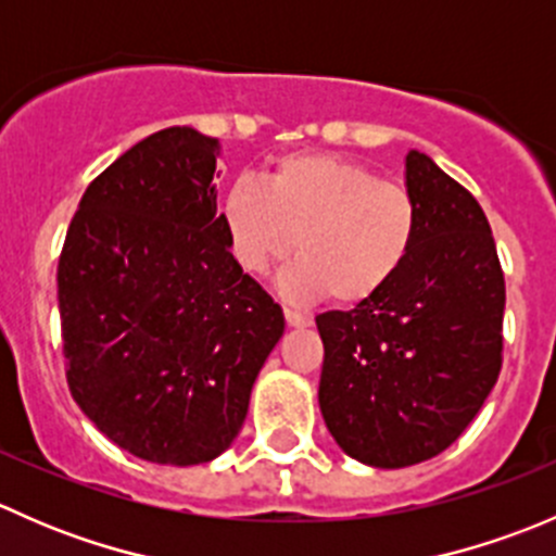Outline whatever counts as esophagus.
Segmentation results:
<instances>
[{
    "mask_svg": "<svg viewBox=\"0 0 556 556\" xmlns=\"http://www.w3.org/2000/svg\"><path fill=\"white\" fill-rule=\"evenodd\" d=\"M285 319H288L290 328H309L312 325V317H306V314H301L295 309H285Z\"/></svg>",
    "mask_w": 556,
    "mask_h": 556,
    "instance_id": "1",
    "label": "esophagus"
}]
</instances>
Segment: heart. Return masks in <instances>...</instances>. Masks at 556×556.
<instances>
[{
  "label": "heart",
  "mask_w": 556,
  "mask_h": 556,
  "mask_svg": "<svg viewBox=\"0 0 556 556\" xmlns=\"http://www.w3.org/2000/svg\"><path fill=\"white\" fill-rule=\"evenodd\" d=\"M228 250L247 274H266L299 244L279 277L290 301L361 306L384 293L412 257L419 210L403 185L357 161L293 153L268 182L237 179L220 201Z\"/></svg>",
  "instance_id": "1"
}]
</instances>
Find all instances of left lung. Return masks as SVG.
<instances>
[{"instance_id": "8db88e82", "label": "left lung", "mask_w": 556, "mask_h": 556, "mask_svg": "<svg viewBox=\"0 0 556 556\" xmlns=\"http://www.w3.org/2000/svg\"><path fill=\"white\" fill-rule=\"evenodd\" d=\"M419 210L412 257L368 304L317 317L319 412L336 444L374 468H406L459 439L501 374L506 282L479 201L408 150Z\"/></svg>"}]
</instances>
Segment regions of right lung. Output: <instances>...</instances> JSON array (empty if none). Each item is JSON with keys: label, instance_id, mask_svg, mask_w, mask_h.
Segmentation results:
<instances>
[{"label": "right lung", "instance_id": "add662e5", "mask_svg": "<svg viewBox=\"0 0 556 556\" xmlns=\"http://www.w3.org/2000/svg\"><path fill=\"white\" fill-rule=\"evenodd\" d=\"M217 153L190 126L150 134L88 185L61 250L72 397L148 463L220 457L285 333L279 304L228 250Z\"/></svg>", "mask_w": 556, "mask_h": 556}]
</instances>
